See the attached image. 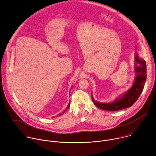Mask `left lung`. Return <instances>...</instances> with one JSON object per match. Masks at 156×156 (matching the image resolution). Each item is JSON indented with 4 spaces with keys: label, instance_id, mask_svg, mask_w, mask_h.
Here are the masks:
<instances>
[{
    "label": "left lung",
    "instance_id": "obj_1",
    "mask_svg": "<svg viewBox=\"0 0 156 156\" xmlns=\"http://www.w3.org/2000/svg\"><path fill=\"white\" fill-rule=\"evenodd\" d=\"M138 64L139 66H137ZM136 77L131 87L122 95L110 103H102L92 99L94 104L100 109L108 111H118L131 107L141 94L146 80V63L143 59H140L137 53L135 54Z\"/></svg>",
    "mask_w": 156,
    "mask_h": 156
}]
</instances>
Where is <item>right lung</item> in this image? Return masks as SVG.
<instances>
[{
  "mask_svg": "<svg viewBox=\"0 0 156 156\" xmlns=\"http://www.w3.org/2000/svg\"><path fill=\"white\" fill-rule=\"evenodd\" d=\"M69 107H70V101H69V104L67 105V107H66V108L61 113H60V114H59V116H61V115H62V114H64V113L68 109V108H69Z\"/></svg>",
  "mask_w": 156,
  "mask_h": 156,
  "instance_id": "add662e5",
  "label": "right lung"
}]
</instances>
